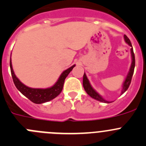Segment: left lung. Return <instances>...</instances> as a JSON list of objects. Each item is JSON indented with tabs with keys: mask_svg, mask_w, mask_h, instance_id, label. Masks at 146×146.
Segmentation results:
<instances>
[{
	"mask_svg": "<svg viewBox=\"0 0 146 146\" xmlns=\"http://www.w3.org/2000/svg\"><path fill=\"white\" fill-rule=\"evenodd\" d=\"M124 40H125V43H128L130 46L131 47V59H132V62H131V67H130L129 71H128V74H127L126 78H125V80H124L122 86V90H121V94H123L127 90H128V87H129L130 84H131V79H132L133 75L134 72V68H135V55H134L133 53V49L132 45H131V40H129L126 35H124ZM83 88H84L85 90H86V93L89 95L91 98H93V99H96V100H98V101L102 102V103H112L113 101H108V100H106L92 87V86L90 85V82H89L87 76H86V73H84V75H83Z\"/></svg>",
	"mask_w": 146,
	"mask_h": 146,
	"instance_id": "1",
	"label": "left lung"
}]
</instances>
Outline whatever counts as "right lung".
Listing matches in <instances>:
<instances>
[{
	"label": "right lung",
	"instance_id": "right-lung-1",
	"mask_svg": "<svg viewBox=\"0 0 146 146\" xmlns=\"http://www.w3.org/2000/svg\"><path fill=\"white\" fill-rule=\"evenodd\" d=\"M75 66H76V65H73L71 67L68 68L67 70H64L61 73L59 78L58 79L57 82L51 87L48 88H30L24 85L16 77L12 67L11 58V60H10V67H11V75H12L13 80V83L15 84V87L23 96L28 98L33 103H36V104H40V103L48 102L54 99L56 97H57L63 90L65 79L67 77L68 75L70 73V72L73 70Z\"/></svg>",
	"mask_w": 146,
	"mask_h": 146
}]
</instances>
